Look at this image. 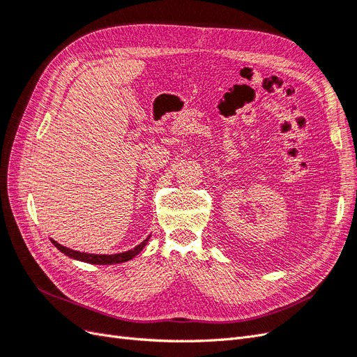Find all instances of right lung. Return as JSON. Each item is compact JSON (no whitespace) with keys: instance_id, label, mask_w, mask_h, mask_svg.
<instances>
[{"instance_id":"right-lung-1","label":"right lung","mask_w":357,"mask_h":357,"mask_svg":"<svg viewBox=\"0 0 357 357\" xmlns=\"http://www.w3.org/2000/svg\"><path fill=\"white\" fill-rule=\"evenodd\" d=\"M150 236H147V238L139 243L137 247H134L132 250H128V252H123V253H116V255H91V253H82V252H77V250H71V248L66 247V245H61L59 243H56L55 240H50L53 244H55V247L58 248L59 252H62L63 255H67L68 257H73L75 259V261H82V262H88V264H93V265H113V264H122V262H126L129 261V259L135 257L139 252L143 250L144 245L147 244Z\"/></svg>"}]
</instances>
